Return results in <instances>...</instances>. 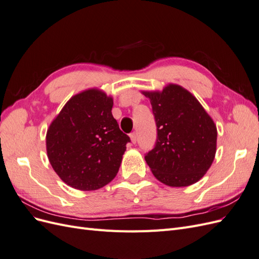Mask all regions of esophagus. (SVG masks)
Masks as SVG:
<instances>
[{"label":"esophagus","mask_w":259,"mask_h":259,"mask_svg":"<svg viewBox=\"0 0 259 259\" xmlns=\"http://www.w3.org/2000/svg\"><path fill=\"white\" fill-rule=\"evenodd\" d=\"M130 137H131L132 143H133V144H136V140H137V135H136V133H132V134L130 135Z\"/></svg>","instance_id":"obj_1"}]
</instances>
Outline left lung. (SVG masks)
<instances>
[{"label":"left lung","instance_id":"left-lung-1","mask_svg":"<svg viewBox=\"0 0 259 259\" xmlns=\"http://www.w3.org/2000/svg\"><path fill=\"white\" fill-rule=\"evenodd\" d=\"M150 99L158 137L145 160L154 177L169 187H187L205 175L214 161L217 128L192 94L177 84L143 92Z\"/></svg>","mask_w":259,"mask_h":259}]
</instances>
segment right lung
Masks as SVG:
<instances>
[{"label":"right lung","instance_id":"right-lung-1","mask_svg":"<svg viewBox=\"0 0 259 259\" xmlns=\"http://www.w3.org/2000/svg\"><path fill=\"white\" fill-rule=\"evenodd\" d=\"M113 99L98 89L70 98L46 133V151L62 182L77 190L103 188L116 176L130 137L112 115Z\"/></svg>","mask_w":259,"mask_h":259}]
</instances>
